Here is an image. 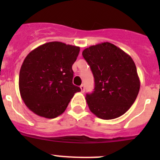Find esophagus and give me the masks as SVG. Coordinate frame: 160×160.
Returning a JSON list of instances; mask_svg holds the SVG:
<instances>
[{
    "instance_id": "1",
    "label": "esophagus",
    "mask_w": 160,
    "mask_h": 160,
    "mask_svg": "<svg viewBox=\"0 0 160 160\" xmlns=\"http://www.w3.org/2000/svg\"><path fill=\"white\" fill-rule=\"evenodd\" d=\"M80 89H81V91L83 92H84L85 91V86L83 84H82V85H80Z\"/></svg>"
}]
</instances>
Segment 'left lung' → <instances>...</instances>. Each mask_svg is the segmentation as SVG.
<instances>
[{"label": "left lung", "mask_w": 160, "mask_h": 160, "mask_svg": "<svg viewBox=\"0 0 160 160\" xmlns=\"http://www.w3.org/2000/svg\"><path fill=\"white\" fill-rule=\"evenodd\" d=\"M82 55L94 78V90L86 96L90 111L104 120L122 116L135 102L140 89L133 59L110 42L90 46Z\"/></svg>", "instance_id": "8db88e82"}]
</instances>
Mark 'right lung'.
<instances>
[{"instance_id":"obj_1","label":"right lung","mask_w":160,"mask_h":160,"mask_svg":"<svg viewBox=\"0 0 160 160\" xmlns=\"http://www.w3.org/2000/svg\"><path fill=\"white\" fill-rule=\"evenodd\" d=\"M78 46L50 42L25 57L19 72V90L25 105L37 115L55 118L65 111L80 88L72 84V66Z\"/></svg>"}]
</instances>
